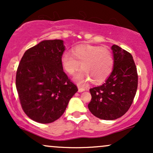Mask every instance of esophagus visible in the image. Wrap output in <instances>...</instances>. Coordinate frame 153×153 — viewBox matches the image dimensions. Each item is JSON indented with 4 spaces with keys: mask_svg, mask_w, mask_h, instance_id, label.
<instances>
[{
    "mask_svg": "<svg viewBox=\"0 0 153 153\" xmlns=\"http://www.w3.org/2000/svg\"><path fill=\"white\" fill-rule=\"evenodd\" d=\"M78 92H79V93L83 92V91H85V88H81L80 86H79V85L78 86Z\"/></svg>",
    "mask_w": 153,
    "mask_h": 153,
    "instance_id": "esophagus-1",
    "label": "esophagus"
}]
</instances>
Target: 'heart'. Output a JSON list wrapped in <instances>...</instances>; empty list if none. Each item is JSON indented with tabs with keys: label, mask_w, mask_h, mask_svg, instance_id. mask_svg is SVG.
Returning a JSON list of instances; mask_svg holds the SVG:
<instances>
[{
	"label": "heart",
	"mask_w": 153,
	"mask_h": 153,
	"mask_svg": "<svg viewBox=\"0 0 153 153\" xmlns=\"http://www.w3.org/2000/svg\"><path fill=\"white\" fill-rule=\"evenodd\" d=\"M61 65L69 75H74L80 67L82 71L75 80L85 84L92 80L94 83L103 82L109 77L114 65L112 52L106 47L82 45L73 47L71 54L65 52L60 59Z\"/></svg>",
	"instance_id": "b5f03b06"
}]
</instances>
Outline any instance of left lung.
<instances>
[{
    "label": "left lung",
    "mask_w": 153,
    "mask_h": 153,
    "mask_svg": "<svg viewBox=\"0 0 153 153\" xmlns=\"http://www.w3.org/2000/svg\"><path fill=\"white\" fill-rule=\"evenodd\" d=\"M113 71L103 84L90 89L91 102L88 107L95 117L114 120L130 108L136 94L138 76L136 65L129 52L114 45Z\"/></svg>",
    "instance_id": "1"
}]
</instances>
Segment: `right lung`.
Segmentation results:
<instances>
[{"instance_id":"right-lung-1","label":"right lung","mask_w":153,"mask_h":153,"mask_svg":"<svg viewBox=\"0 0 153 153\" xmlns=\"http://www.w3.org/2000/svg\"><path fill=\"white\" fill-rule=\"evenodd\" d=\"M65 50L63 40H44L26 50L19 65L16 85L21 105L36 122L58 119L78 91L61 65Z\"/></svg>"}]
</instances>
